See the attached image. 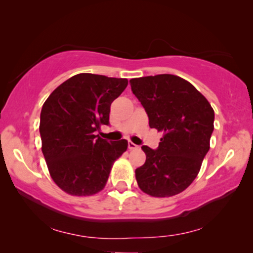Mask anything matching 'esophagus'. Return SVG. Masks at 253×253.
Wrapping results in <instances>:
<instances>
[{
    "mask_svg": "<svg viewBox=\"0 0 253 253\" xmlns=\"http://www.w3.org/2000/svg\"><path fill=\"white\" fill-rule=\"evenodd\" d=\"M127 147H129V150H134V148H137L138 146L136 144H133L132 141H129V143H127Z\"/></svg>",
    "mask_w": 253,
    "mask_h": 253,
    "instance_id": "34e87169",
    "label": "esophagus"
}]
</instances>
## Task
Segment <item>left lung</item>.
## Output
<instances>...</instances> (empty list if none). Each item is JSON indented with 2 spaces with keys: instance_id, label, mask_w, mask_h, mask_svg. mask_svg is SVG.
I'll use <instances>...</instances> for the list:
<instances>
[{
  "instance_id": "8db88e82",
  "label": "left lung",
  "mask_w": 253,
  "mask_h": 253,
  "mask_svg": "<svg viewBox=\"0 0 253 253\" xmlns=\"http://www.w3.org/2000/svg\"><path fill=\"white\" fill-rule=\"evenodd\" d=\"M130 85L150 126L164 132L157 150L141 147L146 161L136 169L138 185L152 197L177 195L197 177L210 150L214 110L195 86L177 76L133 78Z\"/></svg>"
}]
</instances>
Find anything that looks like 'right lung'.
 <instances>
[{"mask_svg": "<svg viewBox=\"0 0 253 253\" xmlns=\"http://www.w3.org/2000/svg\"><path fill=\"white\" fill-rule=\"evenodd\" d=\"M127 86L126 78L78 74L55 88L40 114L42 153L53 181L72 196H92L105 188L113 164L127 141L95 136L109 126L110 105Z\"/></svg>", "mask_w": 253, "mask_h": 253, "instance_id": "1", "label": "right lung"}]
</instances>
